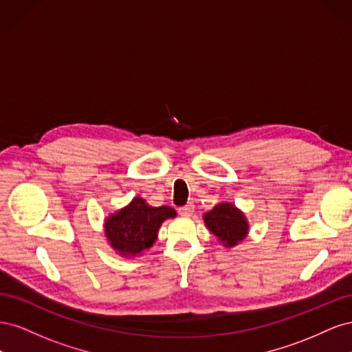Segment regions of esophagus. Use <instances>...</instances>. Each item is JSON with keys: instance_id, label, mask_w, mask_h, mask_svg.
<instances>
[{"instance_id": "1", "label": "esophagus", "mask_w": 352, "mask_h": 352, "mask_svg": "<svg viewBox=\"0 0 352 352\" xmlns=\"http://www.w3.org/2000/svg\"><path fill=\"white\" fill-rule=\"evenodd\" d=\"M194 210H195V206L192 204V202H189V204H186L185 207H180L179 212H180V216L189 217V216L194 214Z\"/></svg>"}]
</instances>
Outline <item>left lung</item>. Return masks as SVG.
<instances>
[{
  "instance_id": "1",
  "label": "left lung",
  "mask_w": 352,
  "mask_h": 352,
  "mask_svg": "<svg viewBox=\"0 0 352 352\" xmlns=\"http://www.w3.org/2000/svg\"><path fill=\"white\" fill-rule=\"evenodd\" d=\"M202 219H204L206 228L226 248L236 247L248 236L250 223L247 216L232 202H219L212 210L204 212Z\"/></svg>"
}]
</instances>
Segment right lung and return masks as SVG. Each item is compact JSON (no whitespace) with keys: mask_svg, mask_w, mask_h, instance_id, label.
Returning a JSON list of instances; mask_svg holds the SVG:
<instances>
[{"mask_svg":"<svg viewBox=\"0 0 352 352\" xmlns=\"http://www.w3.org/2000/svg\"><path fill=\"white\" fill-rule=\"evenodd\" d=\"M176 214L172 207H153L146 199L135 197L126 207L105 217L104 235L110 247L122 257H138L153 247L163 221Z\"/></svg>","mask_w":352,"mask_h":352,"instance_id":"right-lung-1","label":"right lung"}]
</instances>
